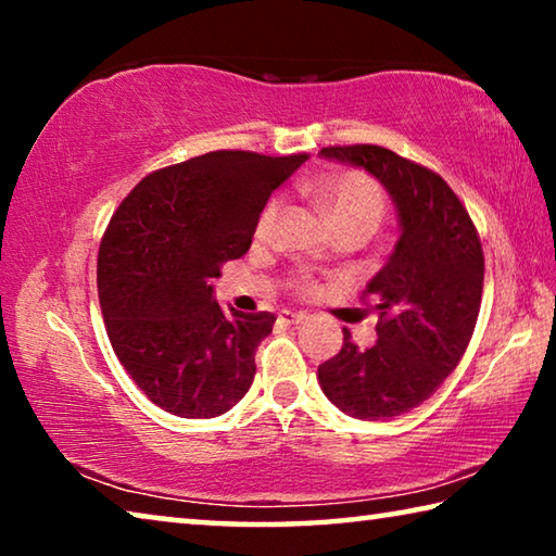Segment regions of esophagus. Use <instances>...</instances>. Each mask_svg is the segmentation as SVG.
Instances as JSON below:
<instances>
[{"instance_id": "esophagus-1", "label": "esophagus", "mask_w": 556, "mask_h": 556, "mask_svg": "<svg viewBox=\"0 0 556 556\" xmlns=\"http://www.w3.org/2000/svg\"><path fill=\"white\" fill-rule=\"evenodd\" d=\"M306 318V314L301 312H289V308H285V312H279V321L287 324V326H294V324H301Z\"/></svg>"}]
</instances>
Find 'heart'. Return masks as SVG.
<instances>
[{"label":"heart","instance_id":"obj_1","mask_svg":"<svg viewBox=\"0 0 556 556\" xmlns=\"http://www.w3.org/2000/svg\"><path fill=\"white\" fill-rule=\"evenodd\" d=\"M306 193L321 205L333 228L375 230L384 215V193L378 181L363 172L321 174L306 184ZM279 215V201H269L257 220V238H267Z\"/></svg>","mask_w":556,"mask_h":556}]
</instances>
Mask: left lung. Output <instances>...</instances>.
Wrapping results in <instances>:
<instances>
[{"label": "left lung", "instance_id": "8db88e82", "mask_svg": "<svg viewBox=\"0 0 556 556\" xmlns=\"http://www.w3.org/2000/svg\"><path fill=\"white\" fill-rule=\"evenodd\" d=\"M324 159L365 168L390 193L400 240L365 294L380 314L378 341L343 348L318 365V384L355 419H392L419 407L464 357L483 294V248L464 203L439 174L375 144L324 147Z\"/></svg>", "mask_w": 556, "mask_h": 556}]
</instances>
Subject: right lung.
<instances>
[{
	"instance_id": "add662e5",
	"label": "right lung",
	"mask_w": 556,
	"mask_h": 556,
	"mask_svg": "<svg viewBox=\"0 0 556 556\" xmlns=\"http://www.w3.org/2000/svg\"><path fill=\"white\" fill-rule=\"evenodd\" d=\"M306 154L211 152L142 178L112 215L98 252V294L122 368L156 407L211 419L255 380L269 312L225 314L220 267L250 250L271 191Z\"/></svg>"
}]
</instances>
